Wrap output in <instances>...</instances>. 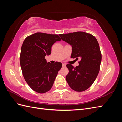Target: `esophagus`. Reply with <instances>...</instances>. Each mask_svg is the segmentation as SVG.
<instances>
[{
	"label": "esophagus",
	"instance_id": "1",
	"mask_svg": "<svg viewBox=\"0 0 122 122\" xmlns=\"http://www.w3.org/2000/svg\"><path fill=\"white\" fill-rule=\"evenodd\" d=\"M66 66V65L65 64H62V67H65Z\"/></svg>",
	"mask_w": 122,
	"mask_h": 122
}]
</instances>
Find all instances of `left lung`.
I'll return each instance as SVG.
<instances>
[{"label":"left lung","instance_id":"8db88e82","mask_svg":"<svg viewBox=\"0 0 122 122\" xmlns=\"http://www.w3.org/2000/svg\"><path fill=\"white\" fill-rule=\"evenodd\" d=\"M59 35L72 46L71 57L81 59L79 66L75 68L67 65L69 69L67 81L73 90L84 91L93 84L99 72L102 57L99 43L94 36L82 31Z\"/></svg>","mask_w":122,"mask_h":122}]
</instances>
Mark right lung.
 <instances>
[{
    "mask_svg": "<svg viewBox=\"0 0 122 122\" xmlns=\"http://www.w3.org/2000/svg\"><path fill=\"white\" fill-rule=\"evenodd\" d=\"M61 40L57 35L36 32L27 36L23 43L20 56L22 72L28 86L38 93L51 89L62 67L61 62L52 64L45 58L51 54L53 44Z\"/></svg>",
    "mask_w": 122,
    "mask_h": 122,
    "instance_id": "obj_1",
    "label": "right lung"
}]
</instances>
